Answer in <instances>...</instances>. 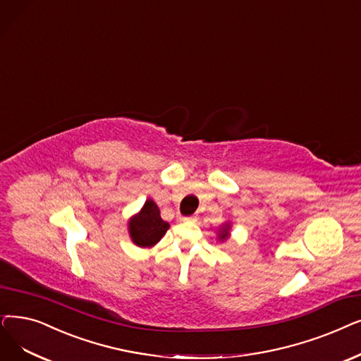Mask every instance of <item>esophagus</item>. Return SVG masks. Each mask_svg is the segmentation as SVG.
Wrapping results in <instances>:
<instances>
[{"label": "esophagus", "mask_w": 361, "mask_h": 361, "mask_svg": "<svg viewBox=\"0 0 361 361\" xmlns=\"http://www.w3.org/2000/svg\"><path fill=\"white\" fill-rule=\"evenodd\" d=\"M181 221H196V216L190 215V216H180Z\"/></svg>", "instance_id": "34e87169"}]
</instances>
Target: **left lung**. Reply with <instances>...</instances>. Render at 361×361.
Returning <instances> with one entry per match:
<instances>
[{"instance_id":"8db88e82","label":"left lung","mask_w":361,"mask_h":361,"mask_svg":"<svg viewBox=\"0 0 361 361\" xmlns=\"http://www.w3.org/2000/svg\"><path fill=\"white\" fill-rule=\"evenodd\" d=\"M227 231H228V226L221 230V233H223V234H221V239H226V238H227Z\"/></svg>"}]
</instances>
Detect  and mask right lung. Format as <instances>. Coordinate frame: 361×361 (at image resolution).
<instances>
[{
	"instance_id": "1",
	"label": "right lung",
	"mask_w": 361,
	"mask_h": 361,
	"mask_svg": "<svg viewBox=\"0 0 361 361\" xmlns=\"http://www.w3.org/2000/svg\"><path fill=\"white\" fill-rule=\"evenodd\" d=\"M169 224L161 218V211L156 203L149 199L138 215L131 218L130 221V234L131 239L137 246H153L158 243Z\"/></svg>"
}]
</instances>
